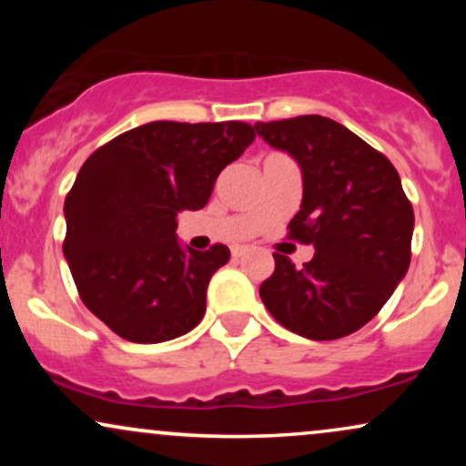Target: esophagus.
<instances>
[{"label":"esophagus","mask_w":466,"mask_h":466,"mask_svg":"<svg viewBox=\"0 0 466 466\" xmlns=\"http://www.w3.org/2000/svg\"><path fill=\"white\" fill-rule=\"evenodd\" d=\"M245 251H248V245H234L232 256H234V258H240V256H243Z\"/></svg>","instance_id":"1"}]
</instances>
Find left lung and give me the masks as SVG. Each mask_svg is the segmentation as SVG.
<instances>
[{
	"label": "left lung",
	"instance_id": "1",
	"mask_svg": "<svg viewBox=\"0 0 466 466\" xmlns=\"http://www.w3.org/2000/svg\"><path fill=\"white\" fill-rule=\"evenodd\" d=\"M254 129L300 164L304 195L287 237L315 248L302 269L276 251L260 300L276 322L309 339L355 333L408 274L414 210L397 168L324 116L256 122Z\"/></svg>",
	"mask_w": 466,
	"mask_h": 466
}]
</instances>
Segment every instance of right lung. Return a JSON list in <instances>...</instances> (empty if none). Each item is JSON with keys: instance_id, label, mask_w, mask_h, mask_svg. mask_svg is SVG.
I'll use <instances>...</instances> for the list:
<instances>
[{"instance_id": "add662e5", "label": "right lung", "mask_w": 466, "mask_h": 466, "mask_svg": "<svg viewBox=\"0 0 466 466\" xmlns=\"http://www.w3.org/2000/svg\"><path fill=\"white\" fill-rule=\"evenodd\" d=\"M254 137V127L238 120H157L103 144L80 166L66 197L63 254L80 300L122 339L159 344L201 322L208 282L229 249H181L177 212L201 210L218 173Z\"/></svg>"}]
</instances>
